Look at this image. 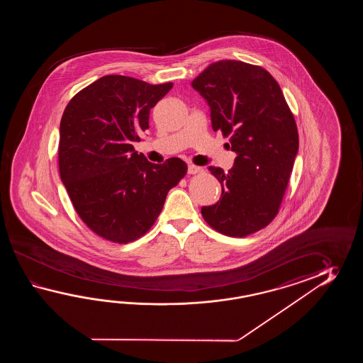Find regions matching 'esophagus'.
<instances>
[{"label": "esophagus", "instance_id": "34e87169", "mask_svg": "<svg viewBox=\"0 0 363 363\" xmlns=\"http://www.w3.org/2000/svg\"><path fill=\"white\" fill-rule=\"evenodd\" d=\"M201 171H202V167H199V166H194V164H189V166H188V174H189V175L199 174Z\"/></svg>", "mask_w": 363, "mask_h": 363}]
</instances>
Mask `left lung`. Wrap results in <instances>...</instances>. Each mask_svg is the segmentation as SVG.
Here are the masks:
<instances>
[{
    "instance_id": "1",
    "label": "left lung",
    "mask_w": 363,
    "mask_h": 363,
    "mask_svg": "<svg viewBox=\"0 0 363 363\" xmlns=\"http://www.w3.org/2000/svg\"><path fill=\"white\" fill-rule=\"evenodd\" d=\"M192 86L210 106L213 130L238 155L228 172L208 167L222 196L201 214L216 231L244 238L278 214L298 152L294 114L270 72L245 62L211 63Z\"/></svg>"
}]
</instances>
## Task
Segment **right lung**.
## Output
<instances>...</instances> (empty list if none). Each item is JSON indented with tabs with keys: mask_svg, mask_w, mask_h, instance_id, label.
Masks as SVG:
<instances>
[{
	"mask_svg": "<svg viewBox=\"0 0 363 363\" xmlns=\"http://www.w3.org/2000/svg\"><path fill=\"white\" fill-rule=\"evenodd\" d=\"M172 83L106 75L77 93L60 124L62 183L77 214L101 238L127 244L145 235L186 174L180 158L149 162L133 149L150 108Z\"/></svg>",
	"mask_w": 363,
	"mask_h": 363,
	"instance_id": "add662e5",
	"label": "right lung"
}]
</instances>
